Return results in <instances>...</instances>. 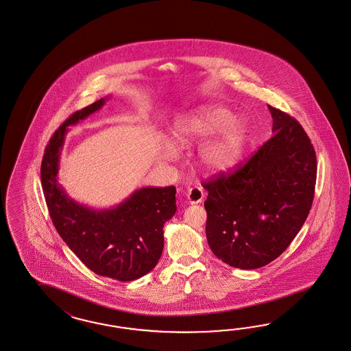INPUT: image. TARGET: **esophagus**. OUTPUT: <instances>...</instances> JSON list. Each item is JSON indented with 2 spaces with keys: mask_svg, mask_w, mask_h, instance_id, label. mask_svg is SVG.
<instances>
[{
  "mask_svg": "<svg viewBox=\"0 0 351 351\" xmlns=\"http://www.w3.org/2000/svg\"><path fill=\"white\" fill-rule=\"evenodd\" d=\"M204 196H205V193H204L202 189L195 186V187H191L187 191L186 200H187V204H199V202L204 200Z\"/></svg>",
  "mask_w": 351,
  "mask_h": 351,
  "instance_id": "34e87169",
  "label": "esophagus"
}]
</instances>
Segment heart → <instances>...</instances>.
I'll return each instance as SVG.
<instances>
[{"label":"heart","mask_w":351,"mask_h":351,"mask_svg":"<svg viewBox=\"0 0 351 351\" xmlns=\"http://www.w3.org/2000/svg\"><path fill=\"white\" fill-rule=\"evenodd\" d=\"M208 136L211 138L205 141L199 150L200 164L210 173H226L233 169L243 156L249 124L240 115H232L227 108L204 106L180 118L171 130L173 142L178 146H189ZM162 158L173 160L174 146L167 145L162 149Z\"/></svg>","instance_id":"b5f03b06"}]
</instances>
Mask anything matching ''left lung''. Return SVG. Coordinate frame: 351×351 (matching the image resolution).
<instances>
[{
    "label": "left lung",
    "instance_id": "8db88e82",
    "mask_svg": "<svg viewBox=\"0 0 351 351\" xmlns=\"http://www.w3.org/2000/svg\"><path fill=\"white\" fill-rule=\"evenodd\" d=\"M271 140L233 174L204 184L206 239L214 255L240 269L277 259L311 210L317 158L309 137L289 114L268 105Z\"/></svg>",
    "mask_w": 351,
    "mask_h": 351
}]
</instances>
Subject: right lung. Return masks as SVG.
<instances>
[{
	"label": "right lung",
	"mask_w": 351,
	"mask_h": 351,
	"mask_svg": "<svg viewBox=\"0 0 351 351\" xmlns=\"http://www.w3.org/2000/svg\"><path fill=\"white\" fill-rule=\"evenodd\" d=\"M110 96L75 111L53 133L40 165L42 189L61 239L96 274L128 282L155 268L164 249V224L177 211L176 187H143L108 209L71 199L59 182L61 151L71 125L100 110Z\"/></svg>",
	"instance_id": "add662e5"
}]
</instances>
